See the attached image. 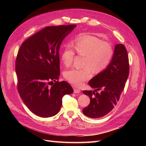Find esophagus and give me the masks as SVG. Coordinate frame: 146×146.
<instances>
[{
	"instance_id": "esophagus-1",
	"label": "esophagus",
	"mask_w": 146,
	"mask_h": 146,
	"mask_svg": "<svg viewBox=\"0 0 146 146\" xmlns=\"http://www.w3.org/2000/svg\"><path fill=\"white\" fill-rule=\"evenodd\" d=\"M74 92L76 94H78L80 92V90L78 89V88H74Z\"/></svg>"
}]
</instances>
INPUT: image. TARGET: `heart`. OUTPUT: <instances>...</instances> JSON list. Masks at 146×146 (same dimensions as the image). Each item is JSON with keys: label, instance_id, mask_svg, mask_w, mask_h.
<instances>
[{"label": "heart", "instance_id": "1", "mask_svg": "<svg viewBox=\"0 0 146 146\" xmlns=\"http://www.w3.org/2000/svg\"><path fill=\"white\" fill-rule=\"evenodd\" d=\"M72 46L79 55L85 56L80 69L72 68L64 72V78L75 86H80L91 78L92 71L98 74L107 68L113 56V50L110 43L89 35H83L75 39ZM75 53L67 46L61 54V60L66 67L73 62Z\"/></svg>", "mask_w": 146, "mask_h": 146}]
</instances>
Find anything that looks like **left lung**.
I'll list each match as a JSON object with an SVG mask.
<instances>
[{"instance_id": "8db88e82", "label": "left lung", "mask_w": 146, "mask_h": 146, "mask_svg": "<svg viewBox=\"0 0 146 146\" xmlns=\"http://www.w3.org/2000/svg\"><path fill=\"white\" fill-rule=\"evenodd\" d=\"M129 75L127 51L124 45L119 44L115 46L112 61L107 69L89 82L95 90L83 91L90 99V104L83 108V113L94 119L107 115L116 105Z\"/></svg>"}]
</instances>
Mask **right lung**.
<instances>
[{
  "label": "right lung",
  "mask_w": 146,
  "mask_h": 146,
  "mask_svg": "<svg viewBox=\"0 0 146 146\" xmlns=\"http://www.w3.org/2000/svg\"><path fill=\"white\" fill-rule=\"evenodd\" d=\"M76 26L46 27L24 41L17 52V91L25 105L38 116H55L63 96L74 92L68 82L58 81L59 50L64 38Z\"/></svg>",
  "instance_id": "obj_1"
}]
</instances>
